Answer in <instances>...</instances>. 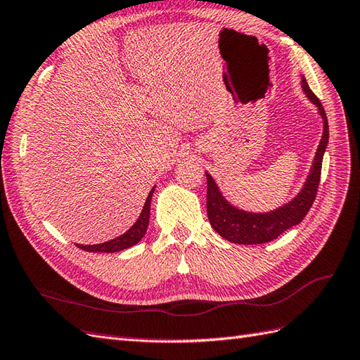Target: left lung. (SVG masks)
<instances>
[{"label":"left lung","instance_id":"left-lung-1","mask_svg":"<svg viewBox=\"0 0 360 360\" xmlns=\"http://www.w3.org/2000/svg\"><path fill=\"white\" fill-rule=\"evenodd\" d=\"M302 89L307 96L311 99V103L319 108V113L323 120V135L319 147H317L311 172L308 174L305 186L291 202L278 208V210L264 214L238 210L222 198L218 186H216L210 174L205 173L208 221L224 239L233 242V244H265V242L276 239L283 231H287L302 221L314 202L321 182L323 152L328 144V121L319 98L313 94L305 78H302Z\"/></svg>","mask_w":360,"mask_h":360}]
</instances>
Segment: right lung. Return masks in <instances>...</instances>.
Instances as JSON below:
<instances>
[{"mask_svg":"<svg viewBox=\"0 0 360 360\" xmlns=\"http://www.w3.org/2000/svg\"><path fill=\"white\" fill-rule=\"evenodd\" d=\"M153 190L150 191L147 200L144 204V208H142V212L139 214L138 221L135 222V225L129 230L125 231L124 235H121L120 238L112 239L108 242H104V244H98V245H79L77 244L81 250H84V252H99V253H115V252H121L124 248H129L131 245L138 244V242L142 239V236L146 235L147 227H148V218H150V202H152V195H153Z\"/></svg>","mask_w":360,"mask_h":360,"instance_id":"add662e5","label":"right lung"}]
</instances>
